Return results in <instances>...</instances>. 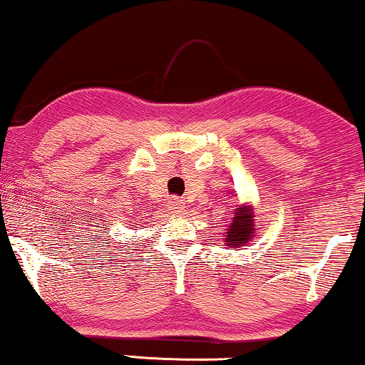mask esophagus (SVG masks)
Returning a JSON list of instances; mask_svg holds the SVG:
<instances>
[{
	"mask_svg": "<svg viewBox=\"0 0 365 365\" xmlns=\"http://www.w3.org/2000/svg\"><path fill=\"white\" fill-rule=\"evenodd\" d=\"M169 209H171L173 212H182L184 211V202L181 201V199L174 197L171 202H169Z\"/></svg>",
	"mask_w": 365,
	"mask_h": 365,
	"instance_id": "1",
	"label": "esophagus"
}]
</instances>
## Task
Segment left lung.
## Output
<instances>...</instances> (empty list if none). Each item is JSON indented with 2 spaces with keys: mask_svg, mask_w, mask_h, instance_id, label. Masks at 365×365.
Returning <instances> with one entry per match:
<instances>
[{
  "mask_svg": "<svg viewBox=\"0 0 365 365\" xmlns=\"http://www.w3.org/2000/svg\"><path fill=\"white\" fill-rule=\"evenodd\" d=\"M252 224V211L249 207H237V211L234 212L232 222L229 226L226 232L227 246H242V244L249 242V239L252 237L254 231Z\"/></svg>",
  "mask_w": 365,
  "mask_h": 365,
  "instance_id": "obj_1",
  "label": "left lung"
}]
</instances>
